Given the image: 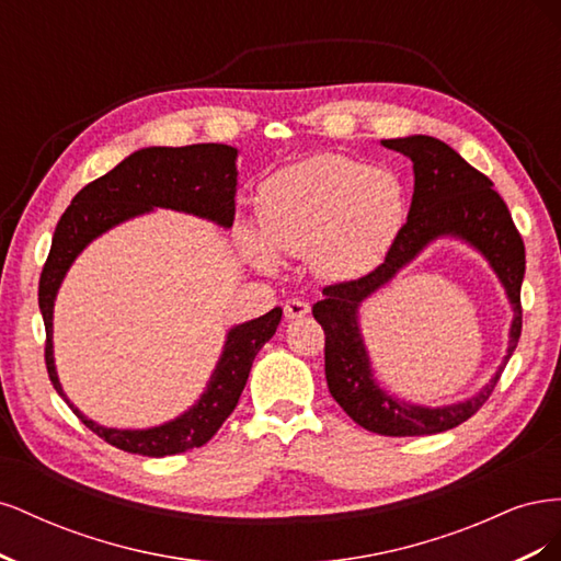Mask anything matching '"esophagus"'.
Listing matches in <instances>:
<instances>
[{
    "label": "esophagus",
    "instance_id": "esophagus-1",
    "mask_svg": "<svg viewBox=\"0 0 561 561\" xmlns=\"http://www.w3.org/2000/svg\"><path fill=\"white\" fill-rule=\"evenodd\" d=\"M283 311H285V318H287V320H297V318L307 316V313L311 311V307H309L307 299L293 297V299H287V301L283 304Z\"/></svg>",
    "mask_w": 561,
    "mask_h": 561
}]
</instances>
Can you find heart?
Listing matches in <instances>:
<instances>
[{
	"label": "heart",
	"mask_w": 561,
	"mask_h": 561,
	"mask_svg": "<svg viewBox=\"0 0 561 561\" xmlns=\"http://www.w3.org/2000/svg\"><path fill=\"white\" fill-rule=\"evenodd\" d=\"M264 236L245 227L243 243L264 268L276 252L307 257L322 278L348 280L375 268L402 227L400 182L339 154H322L271 178L260 194Z\"/></svg>",
	"instance_id": "1"
}]
</instances>
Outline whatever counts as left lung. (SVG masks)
<instances>
[{
	"instance_id": "left-lung-1",
	"label": "left lung",
	"mask_w": 561,
	"mask_h": 561,
	"mask_svg": "<svg viewBox=\"0 0 561 561\" xmlns=\"http://www.w3.org/2000/svg\"><path fill=\"white\" fill-rule=\"evenodd\" d=\"M383 147L396 149L414 163V196L407 222L390 243L386 260L369 274L322 287V297L313 304V318L325 332V377L332 398L365 431L407 437L435 435L480 412V407L494 393L501 371L511 360L522 334V278H524V241L513 222L505 201L478 168L461 154L431 135L383 140ZM461 234L478 247L500 274L516 309L512 329V346L497 377L480 397L461 405L428 411L396 401L374 386L368 359L357 330V307L413 259L423 244L437 234Z\"/></svg>"
}]
</instances>
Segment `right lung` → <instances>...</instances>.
Returning a JSON list of instances; mask_svg holds the SVG:
<instances>
[{
    "mask_svg": "<svg viewBox=\"0 0 561 561\" xmlns=\"http://www.w3.org/2000/svg\"><path fill=\"white\" fill-rule=\"evenodd\" d=\"M236 154L239 151L233 147L215 142L140 149L103 178L89 182L67 206L39 276V309L46 328L44 360L48 379L62 398L65 393L54 365V342H50L54 322L50 320H54V299L60 280L77 254L95 236L151 208H173L231 227L236 215V175H239L236 173ZM280 313V309H271L268 313L233 328L206 393L190 412L165 426L114 431L98 426L75 404H70L72 412L98 437L128 454L173 456L203 447L239 404L254 355L274 336Z\"/></svg>",
    "mask_w": 561,
    "mask_h": 561,
    "instance_id": "add662e5",
    "label": "right lung"
}]
</instances>
